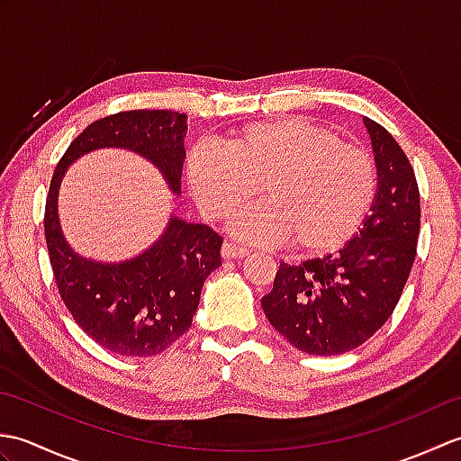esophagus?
Wrapping results in <instances>:
<instances>
[{
	"mask_svg": "<svg viewBox=\"0 0 461 461\" xmlns=\"http://www.w3.org/2000/svg\"><path fill=\"white\" fill-rule=\"evenodd\" d=\"M221 256L225 259H241L249 256V248L241 246V243H236V241H225L221 248Z\"/></svg>",
	"mask_w": 461,
	"mask_h": 461,
	"instance_id": "esophagus-1",
	"label": "esophagus"
}]
</instances>
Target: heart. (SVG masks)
I'll return each instance as SVG.
<instances>
[{
	"label": "heart",
	"instance_id": "b5f03b06",
	"mask_svg": "<svg viewBox=\"0 0 461 461\" xmlns=\"http://www.w3.org/2000/svg\"><path fill=\"white\" fill-rule=\"evenodd\" d=\"M185 184L208 220H223L258 192L259 205L236 215L246 240L287 243L322 256L347 243L370 210L376 166L370 154L309 121L253 122L221 139V149L195 146L185 156Z\"/></svg>",
	"mask_w": 461,
	"mask_h": 461
}]
</instances>
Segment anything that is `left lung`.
Segmentation results:
<instances>
[{"label": "left lung", "instance_id": "1", "mask_svg": "<svg viewBox=\"0 0 461 461\" xmlns=\"http://www.w3.org/2000/svg\"><path fill=\"white\" fill-rule=\"evenodd\" d=\"M375 152L378 185L362 230L337 253L281 263L261 299L273 329L307 355L360 347L393 315L416 258L420 192L404 150L384 126L362 119Z\"/></svg>", "mask_w": 461, "mask_h": 461}]
</instances>
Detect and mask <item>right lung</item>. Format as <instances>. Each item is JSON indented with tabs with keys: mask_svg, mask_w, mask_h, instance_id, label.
<instances>
[{
	"mask_svg": "<svg viewBox=\"0 0 461 461\" xmlns=\"http://www.w3.org/2000/svg\"><path fill=\"white\" fill-rule=\"evenodd\" d=\"M188 116L126 111L86 126L59 160L45 203V240L55 283L77 325L121 357H152L192 327L205 277L221 266L223 240L203 223L170 215L162 236L136 258L103 263L83 258L63 236L57 200L68 166L101 149H124L154 164L180 194Z\"/></svg>",
	"mask_w": 461,
	"mask_h": 461,
	"instance_id": "obj_1",
	"label": "right lung"
}]
</instances>
